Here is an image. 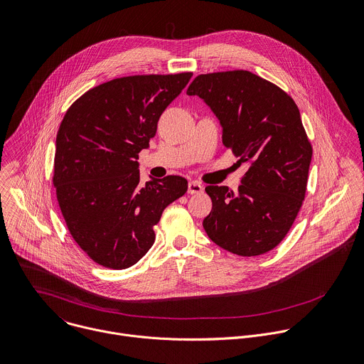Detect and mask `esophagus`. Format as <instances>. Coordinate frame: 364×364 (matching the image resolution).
<instances>
[{
  "label": "esophagus",
  "instance_id": "34e87169",
  "mask_svg": "<svg viewBox=\"0 0 364 364\" xmlns=\"http://www.w3.org/2000/svg\"><path fill=\"white\" fill-rule=\"evenodd\" d=\"M204 190L203 184L198 181H190L188 183V194H198Z\"/></svg>",
  "mask_w": 364,
  "mask_h": 364
}]
</instances>
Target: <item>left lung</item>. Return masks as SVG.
I'll return each mask as SVG.
<instances>
[{
    "instance_id": "8db88e82",
    "label": "left lung",
    "mask_w": 364,
    "mask_h": 364,
    "mask_svg": "<svg viewBox=\"0 0 364 364\" xmlns=\"http://www.w3.org/2000/svg\"><path fill=\"white\" fill-rule=\"evenodd\" d=\"M214 112L223 144L249 166L237 193L208 186L203 227L221 249L243 257L273 250L289 232L306 196L311 146L300 111L282 88L250 71L201 74L187 88Z\"/></svg>"
}]
</instances>
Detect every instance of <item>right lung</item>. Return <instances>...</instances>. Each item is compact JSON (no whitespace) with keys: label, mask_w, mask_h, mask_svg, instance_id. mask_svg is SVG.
Listing matches in <instances>:
<instances>
[{"label":"right lung","mask_w":364,"mask_h":364,"mask_svg":"<svg viewBox=\"0 0 364 364\" xmlns=\"http://www.w3.org/2000/svg\"><path fill=\"white\" fill-rule=\"evenodd\" d=\"M191 73L100 84L65 112L55 140L57 200L75 243L95 263L123 270L154 245L153 227L187 191L180 176L140 183L139 153Z\"/></svg>","instance_id":"add662e5"}]
</instances>
